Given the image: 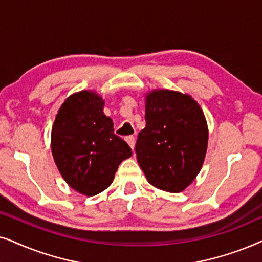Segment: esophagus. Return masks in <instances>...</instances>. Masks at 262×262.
Masks as SVG:
<instances>
[{"instance_id": "1", "label": "esophagus", "mask_w": 262, "mask_h": 262, "mask_svg": "<svg viewBox=\"0 0 262 262\" xmlns=\"http://www.w3.org/2000/svg\"><path fill=\"white\" fill-rule=\"evenodd\" d=\"M125 141L128 142V145L130 146L132 149H134V146H135V138L133 135H129V137L125 138Z\"/></svg>"}]
</instances>
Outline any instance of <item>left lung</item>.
I'll use <instances>...</instances> for the list:
<instances>
[{"label":"left lung","instance_id":"1","mask_svg":"<svg viewBox=\"0 0 262 262\" xmlns=\"http://www.w3.org/2000/svg\"><path fill=\"white\" fill-rule=\"evenodd\" d=\"M146 127L135 153L146 179L158 189L179 193L200 172L208 128L201 107L189 95L155 90L146 96Z\"/></svg>","mask_w":262,"mask_h":262}]
</instances>
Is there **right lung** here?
Instances as JSON below:
<instances>
[{
  "instance_id": "1",
  "label": "right lung",
  "mask_w": 262,
  "mask_h": 262,
  "mask_svg": "<svg viewBox=\"0 0 262 262\" xmlns=\"http://www.w3.org/2000/svg\"><path fill=\"white\" fill-rule=\"evenodd\" d=\"M104 100L92 91L69 96L56 115L51 152L68 186L87 196L105 190L132 149L114 134V122L103 113Z\"/></svg>"
}]
</instances>
